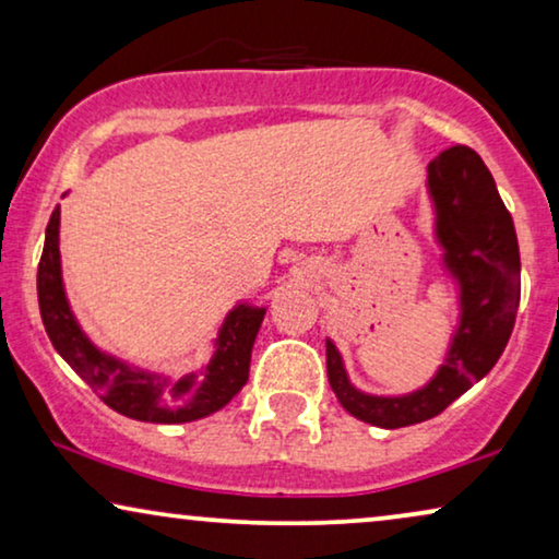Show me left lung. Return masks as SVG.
Masks as SVG:
<instances>
[{"label":"left lung","mask_w":559,"mask_h":559,"mask_svg":"<svg viewBox=\"0 0 559 559\" xmlns=\"http://www.w3.org/2000/svg\"><path fill=\"white\" fill-rule=\"evenodd\" d=\"M427 178L445 264L461 282V328L445 364L415 394L369 396L350 386L338 350L331 341L325 343L328 381L343 409L386 430L438 417L484 379L507 348L522 295L514 221L484 159L455 144L432 159Z\"/></svg>","instance_id":"1"}]
</instances>
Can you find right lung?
I'll list each match as a JSON object with an SVG mask.
<instances>
[{
    "label": "right lung",
    "instance_id": "add662e5",
    "mask_svg": "<svg viewBox=\"0 0 559 559\" xmlns=\"http://www.w3.org/2000/svg\"><path fill=\"white\" fill-rule=\"evenodd\" d=\"M60 211H52L45 228V247L37 264V302L48 338L68 366L102 396L119 415L140 423H193L216 412L241 392L249 379L251 346L264 320V308L239 305L226 318L218 333L216 356L203 371L188 373L178 381H167L152 373L134 371L117 358L104 356L81 333L68 308L63 280H60L58 251Z\"/></svg>",
    "mask_w": 559,
    "mask_h": 559
}]
</instances>
